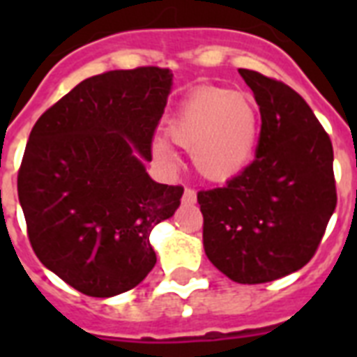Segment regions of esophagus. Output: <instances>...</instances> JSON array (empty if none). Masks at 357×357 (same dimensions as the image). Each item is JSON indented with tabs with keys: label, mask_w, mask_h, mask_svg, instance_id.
<instances>
[{
	"label": "esophagus",
	"mask_w": 357,
	"mask_h": 357,
	"mask_svg": "<svg viewBox=\"0 0 357 357\" xmlns=\"http://www.w3.org/2000/svg\"><path fill=\"white\" fill-rule=\"evenodd\" d=\"M183 202H185V204H195V202H196V192H195V190L187 187V189L183 190Z\"/></svg>",
	"instance_id": "obj_1"
}]
</instances>
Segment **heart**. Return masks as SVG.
Masks as SVG:
<instances>
[{"instance_id": "obj_1", "label": "heart", "mask_w": 357, "mask_h": 357, "mask_svg": "<svg viewBox=\"0 0 357 357\" xmlns=\"http://www.w3.org/2000/svg\"><path fill=\"white\" fill-rule=\"evenodd\" d=\"M172 142L192 150L196 170L211 181H228L254 159L259 114L252 96L226 86H200L179 103L168 122ZM153 153L174 165L168 142L153 140Z\"/></svg>"}]
</instances>
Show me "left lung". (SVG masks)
Returning <instances> with one entry per match:
<instances>
[{"label":"left lung","mask_w":357,"mask_h":357,"mask_svg":"<svg viewBox=\"0 0 357 357\" xmlns=\"http://www.w3.org/2000/svg\"><path fill=\"white\" fill-rule=\"evenodd\" d=\"M261 113L255 159L226 187L200 190L204 248L237 283H266L315 255L337 206L332 140L298 92L238 68Z\"/></svg>","instance_id":"left-lung-1"}]
</instances>
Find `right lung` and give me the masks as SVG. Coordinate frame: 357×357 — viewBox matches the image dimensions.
<instances>
[{"label":"right lung","mask_w":357,"mask_h":357,"mask_svg":"<svg viewBox=\"0 0 357 357\" xmlns=\"http://www.w3.org/2000/svg\"><path fill=\"white\" fill-rule=\"evenodd\" d=\"M170 86L159 66L92 75L31 129L18 170L27 237L42 265L86 296L137 287L157 261L150 231L179 206L183 187L144 168Z\"/></svg>","instance_id":"obj_1"}]
</instances>
